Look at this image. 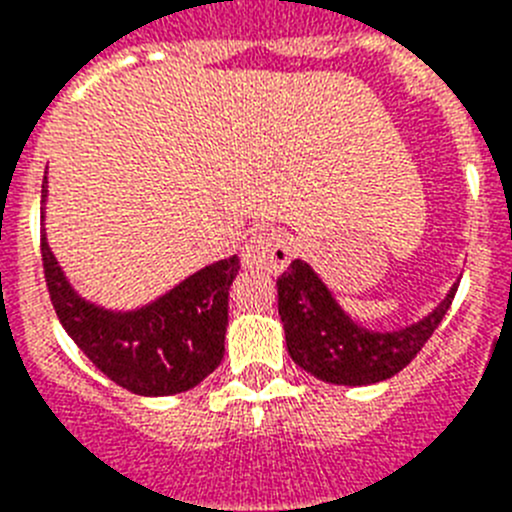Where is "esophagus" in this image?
<instances>
[{"mask_svg": "<svg viewBox=\"0 0 512 512\" xmlns=\"http://www.w3.org/2000/svg\"><path fill=\"white\" fill-rule=\"evenodd\" d=\"M292 259V238L279 228H261L243 246L241 264L246 269H264L271 274L284 271Z\"/></svg>", "mask_w": 512, "mask_h": 512, "instance_id": "34e87169", "label": "esophagus"}]
</instances>
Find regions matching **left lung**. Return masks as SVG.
I'll return each instance as SVG.
<instances>
[{
	"instance_id": "1",
	"label": "left lung",
	"mask_w": 512,
	"mask_h": 512,
	"mask_svg": "<svg viewBox=\"0 0 512 512\" xmlns=\"http://www.w3.org/2000/svg\"><path fill=\"white\" fill-rule=\"evenodd\" d=\"M277 292L292 361L323 382L361 387L395 377L418 356L449 312L456 284L428 318L392 333L356 325L318 274L300 259L277 279Z\"/></svg>"
}]
</instances>
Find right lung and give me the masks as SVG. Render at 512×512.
Returning <instances> with one entry per match:
<instances>
[{
    "label": "right lung",
    "instance_id": "obj_1",
    "mask_svg": "<svg viewBox=\"0 0 512 512\" xmlns=\"http://www.w3.org/2000/svg\"><path fill=\"white\" fill-rule=\"evenodd\" d=\"M45 194L43 182V205ZM40 253L53 310L66 333L104 377L128 392L146 397L187 392L223 361L228 289L241 269L238 256L205 266L151 305L112 312L76 295L45 233Z\"/></svg>",
    "mask_w": 512,
    "mask_h": 512
}]
</instances>
